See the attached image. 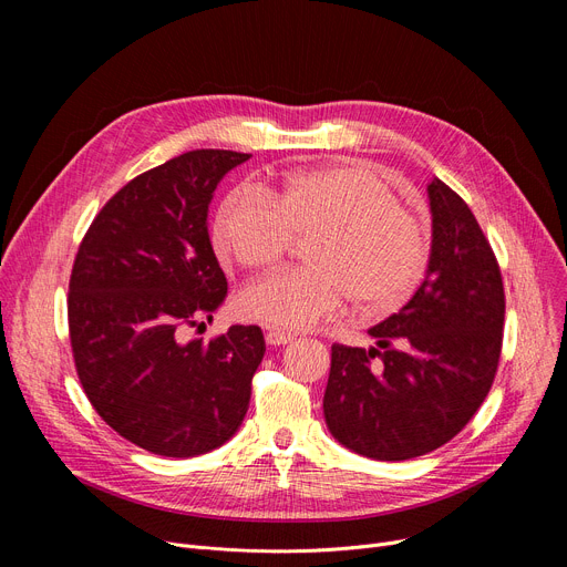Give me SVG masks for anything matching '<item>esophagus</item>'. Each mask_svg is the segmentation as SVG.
Wrapping results in <instances>:
<instances>
[{
  "label": "esophagus",
  "instance_id": "esophagus-1",
  "mask_svg": "<svg viewBox=\"0 0 567 567\" xmlns=\"http://www.w3.org/2000/svg\"><path fill=\"white\" fill-rule=\"evenodd\" d=\"M293 340H296V336H293V333H285V331H278V329H274V331H268V333H266V342H268V344H274V347L289 344V342H293Z\"/></svg>",
  "mask_w": 567,
  "mask_h": 567
}]
</instances>
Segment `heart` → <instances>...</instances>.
I'll return each mask as SVG.
<instances>
[{"mask_svg": "<svg viewBox=\"0 0 567 567\" xmlns=\"http://www.w3.org/2000/svg\"><path fill=\"white\" fill-rule=\"evenodd\" d=\"M306 268L246 287L238 310L287 331L333 319L349 299L363 317L398 312L421 287L432 259L427 220L400 204L389 178L361 165L301 169L264 193L229 195L214 220L218 255L266 271L291 236H310Z\"/></svg>", "mask_w": 567, "mask_h": 567, "instance_id": "obj_1", "label": "heart"}]
</instances>
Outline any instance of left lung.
<instances>
[{"label":"left lung","instance_id":"1","mask_svg":"<svg viewBox=\"0 0 567 567\" xmlns=\"http://www.w3.org/2000/svg\"><path fill=\"white\" fill-rule=\"evenodd\" d=\"M432 259L411 301L368 331L374 347H331L323 419L344 449L381 462L421 457L473 419L496 374L505 296L466 202L427 186Z\"/></svg>","mask_w":567,"mask_h":567}]
</instances>
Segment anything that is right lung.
<instances>
[{"label":"right lung","instance_id":"obj_1","mask_svg":"<svg viewBox=\"0 0 567 567\" xmlns=\"http://www.w3.org/2000/svg\"><path fill=\"white\" fill-rule=\"evenodd\" d=\"M248 158L197 148L135 176L101 208L73 264L82 389L114 432L154 455L212 453L246 419L266 351L259 326H229L212 342L184 333L227 296L206 218L223 176Z\"/></svg>","mask_w":567,"mask_h":567}]
</instances>
